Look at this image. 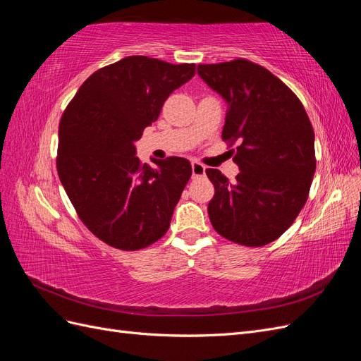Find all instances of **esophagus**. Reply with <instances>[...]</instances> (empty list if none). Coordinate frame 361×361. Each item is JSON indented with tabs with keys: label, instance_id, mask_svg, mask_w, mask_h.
<instances>
[{
	"label": "esophagus",
	"instance_id": "obj_1",
	"mask_svg": "<svg viewBox=\"0 0 361 361\" xmlns=\"http://www.w3.org/2000/svg\"><path fill=\"white\" fill-rule=\"evenodd\" d=\"M191 169H192V178H202L204 176L206 173V167L200 162H192L191 164Z\"/></svg>",
	"mask_w": 361,
	"mask_h": 361
}]
</instances>
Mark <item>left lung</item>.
<instances>
[{
  "instance_id": "8db88e82",
  "label": "left lung",
  "mask_w": 361,
  "mask_h": 361,
  "mask_svg": "<svg viewBox=\"0 0 361 361\" xmlns=\"http://www.w3.org/2000/svg\"><path fill=\"white\" fill-rule=\"evenodd\" d=\"M200 78L227 104L223 140H239L231 183L207 169L211 223L226 239L262 247L285 233L307 202L316 169L314 133L286 84L248 60L199 64Z\"/></svg>"
}]
</instances>
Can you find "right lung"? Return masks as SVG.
Listing matches in <instances>:
<instances>
[{"mask_svg":"<svg viewBox=\"0 0 361 361\" xmlns=\"http://www.w3.org/2000/svg\"><path fill=\"white\" fill-rule=\"evenodd\" d=\"M194 73V64L130 56L90 75L64 111L59 178L81 221L108 245L140 250L169 231L191 164L170 157L152 169L135 141Z\"/></svg>","mask_w":361,"mask_h":361,"instance_id":"add662e5","label":"right lung"}]
</instances>
